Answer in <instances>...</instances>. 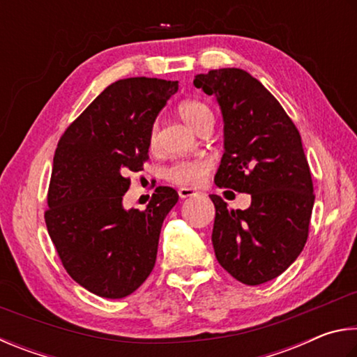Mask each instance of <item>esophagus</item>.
Listing matches in <instances>:
<instances>
[{"label":"esophagus","mask_w":357,"mask_h":357,"mask_svg":"<svg viewBox=\"0 0 357 357\" xmlns=\"http://www.w3.org/2000/svg\"><path fill=\"white\" fill-rule=\"evenodd\" d=\"M199 192L196 190H191V188H180L178 190V196L182 199H186V197H192V196H197Z\"/></svg>","instance_id":"esophagus-1"}]
</instances>
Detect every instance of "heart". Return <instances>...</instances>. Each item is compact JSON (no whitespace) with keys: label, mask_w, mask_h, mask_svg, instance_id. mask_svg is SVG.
Masks as SVG:
<instances>
[{"label":"heart","mask_w":357,"mask_h":357,"mask_svg":"<svg viewBox=\"0 0 357 357\" xmlns=\"http://www.w3.org/2000/svg\"><path fill=\"white\" fill-rule=\"evenodd\" d=\"M177 111L178 116L182 117V121L196 131L201 128V125L205 121L213 119V114H211V109L208 106L201 102H195V100L182 102L178 105ZM149 146L150 149H155L158 146V127L156 125H153L152 130H150ZM211 166L213 165H211V160L207 158V156H199V158L191 160H177L162 171V177L174 185L196 186L202 183L205 174L210 171Z\"/></svg>","instance_id":"heart-1"}]
</instances>
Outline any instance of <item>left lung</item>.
<instances>
[{
    "mask_svg": "<svg viewBox=\"0 0 357 357\" xmlns=\"http://www.w3.org/2000/svg\"><path fill=\"white\" fill-rule=\"evenodd\" d=\"M195 86L215 96L224 121L220 188L251 195L246 210H229L211 195L215 255L246 285L278 278L307 241L315 196L301 136L273 93L241 68L199 73Z\"/></svg>",
    "mask_w": 357,
    "mask_h": 357,
    "instance_id": "left-lung-1",
    "label": "left lung"
}]
</instances>
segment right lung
Wrapping results in <instances>:
<instances>
[{
    "label": "right lung",
    "instance_id": "1",
    "mask_svg": "<svg viewBox=\"0 0 357 357\" xmlns=\"http://www.w3.org/2000/svg\"><path fill=\"white\" fill-rule=\"evenodd\" d=\"M178 81L127 78L109 84L61 136L45 222L62 265L93 295L119 299L152 273L177 191L158 186L144 211L125 210L128 172L149 158V135Z\"/></svg>",
    "mask_w": 357,
    "mask_h": 357
}]
</instances>
